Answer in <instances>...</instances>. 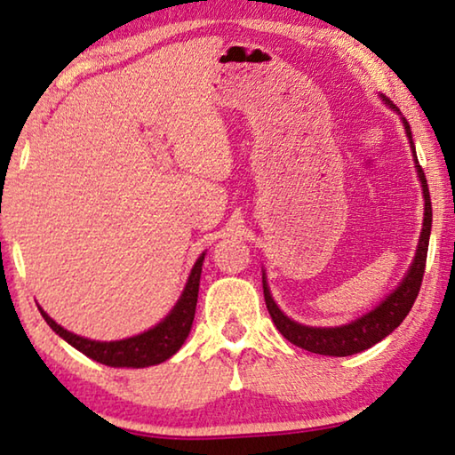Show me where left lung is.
<instances>
[{
  "label": "left lung",
  "mask_w": 455,
  "mask_h": 455,
  "mask_svg": "<svg viewBox=\"0 0 455 455\" xmlns=\"http://www.w3.org/2000/svg\"><path fill=\"white\" fill-rule=\"evenodd\" d=\"M386 101L390 104V100ZM403 124H404L406 137L411 140L412 153H415V142H412V132L406 118H403ZM415 165H417L419 178H421L423 196H425L423 233H421V239H419L415 261H412L409 274H406L401 286L386 298L379 307L371 310V313L363 315L354 323L343 324V327H307V324L294 323L290 321L280 308H277V304L269 294V288L266 283V274H263V296H266V307L271 315V321H274L277 331H280L290 343H294L298 347L307 351H313V354H318V355H335V357L354 355V354H359V351L371 347V345H376L378 341H382L384 337H388L392 331L404 321V316L409 315V310L412 308V304H415L419 296V290H421L425 263H427V249H429L431 220H433L429 188H427V178L423 173V167L419 165L417 153H415Z\"/></svg>",
  "instance_id": "left-lung-1"
}]
</instances>
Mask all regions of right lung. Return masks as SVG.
Segmentation results:
<instances>
[{
    "label": "right lung",
    "instance_id": "obj_1",
    "mask_svg": "<svg viewBox=\"0 0 455 455\" xmlns=\"http://www.w3.org/2000/svg\"><path fill=\"white\" fill-rule=\"evenodd\" d=\"M202 261H204V253L198 257V261H196L192 274H189V280L186 283L184 294H181L172 313L165 316V321H161L157 327L148 329L137 337L110 343L92 341V339H84L69 333V331L54 323L43 308H40V315H43L44 321L49 323V327L54 333L63 337L67 343L79 349L81 354L96 359L100 363L112 365V368H147V365L161 363L172 357L175 351L184 345L186 337L189 335V329H192L196 302H198Z\"/></svg>",
    "mask_w": 455,
    "mask_h": 455
}]
</instances>
